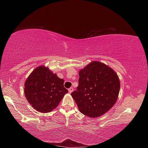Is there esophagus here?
Masks as SVG:
<instances>
[{"mask_svg": "<svg viewBox=\"0 0 148 148\" xmlns=\"http://www.w3.org/2000/svg\"><path fill=\"white\" fill-rule=\"evenodd\" d=\"M74 91V89L72 88V87H71V88H69V92L70 93H71V92Z\"/></svg>", "mask_w": 148, "mask_h": 148, "instance_id": "34e87169", "label": "esophagus"}]
</instances>
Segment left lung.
Instances as JSON below:
<instances>
[{"mask_svg":"<svg viewBox=\"0 0 148 148\" xmlns=\"http://www.w3.org/2000/svg\"><path fill=\"white\" fill-rule=\"evenodd\" d=\"M79 85L71 95L82 114L91 118L108 112L118 98L120 80L113 69L94 61L79 71Z\"/></svg>","mask_w":148,"mask_h":148,"instance_id":"left-lung-1","label":"left lung"}]
</instances>
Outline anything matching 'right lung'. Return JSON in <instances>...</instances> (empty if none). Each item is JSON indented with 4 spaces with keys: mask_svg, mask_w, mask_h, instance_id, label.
I'll return each mask as SVG.
<instances>
[{
    "mask_svg": "<svg viewBox=\"0 0 148 148\" xmlns=\"http://www.w3.org/2000/svg\"><path fill=\"white\" fill-rule=\"evenodd\" d=\"M64 79L57 76L48 67H36L25 82V96L32 107L42 113H48L58 106L68 90Z\"/></svg>",
    "mask_w": 148,
    "mask_h": 148,
    "instance_id": "obj_1",
    "label": "right lung"
}]
</instances>
